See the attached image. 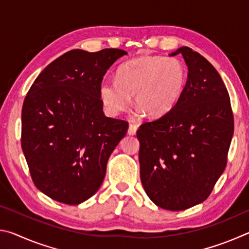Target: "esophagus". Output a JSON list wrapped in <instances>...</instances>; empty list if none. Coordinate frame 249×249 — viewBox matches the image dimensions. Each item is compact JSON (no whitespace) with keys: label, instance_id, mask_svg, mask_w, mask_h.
<instances>
[{"label":"esophagus","instance_id":"34e87169","mask_svg":"<svg viewBox=\"0 0 249 249\" xmlns=\"http://www.w3.org/2000/svg\"><path fill=\"white\" fill-rule=\"evenodd\" d=\"M137 132V125L135 124H129V127H128V134L129 135H135Z\"/></svg>","mask_w":249,"mask_h":249}]
</instances>
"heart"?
<instances>
[{"label":"heart","mask_w":249,"mask_h":249,"mask_svg":"<svg viewBox=\"0 0 249 249\" xmlns=\"http://www.w3.org/2000/svg\"><path fill=\"white\" fill-rule=\"evenodd\" d=\"M187 83V70L176 58L142 57L121 66L116 81L104 79L100 96L107 112L119 114L128 107L130 95L150 117L167 114L178 102Z\"/></svg>","instance_id":"b5f03b06"}]
</instances>
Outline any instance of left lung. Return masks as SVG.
Returning a JSON list of instances; mask_svg holds the SVG:
<instances>
[{
	"mask_svg": "<svg viewBox=\"0 0 249 249\" xmlns=\"http://www.w3.org/2000/svg\"><path fill=\"white\" fill-rule=\"evenodd\" d=\"M188 66L183 93L167 114L142 123L141 180L159 208L182 211L208 199L225 170L234 116L229 92L216 69L189 47H181Z\"/></svg>",
	"mask_w": 249,
	"mask_h": 249,
	"instance_id": "obj_1",
	"label": "left lung"
}]
</instances>
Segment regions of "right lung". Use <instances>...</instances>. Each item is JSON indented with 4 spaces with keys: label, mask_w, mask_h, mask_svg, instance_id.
Returning a JSON list of instances; mask_svg holds the SVG:
<instances>
[{
    "label": "right lung",
    "mask_w": 249,
    "mask_h": 249,
    "mask_svg": "<svg viewBox=\"0 0 249 249\" xmlns=\"http://www.w3.org/2000/svg\"><path fill=\"white\" fill-rule=\"evenodd\" d=\"M126 53L70 50L41 71L25 96L20 144L34 184L53 200L79 204L102 184L128 122L104 115L100 84Z\"/></svg>",
    "instance_id": "1"
}]
</instances>
